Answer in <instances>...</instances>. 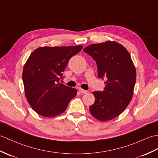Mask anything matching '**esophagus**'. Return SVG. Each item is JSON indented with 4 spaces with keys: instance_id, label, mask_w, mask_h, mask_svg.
I'll list each match as a JSON object with an SVG mask.
<instances>
[{
    "instance_id": "34e87169",
    "label": "esophagus",
    "mask_w": 158,
    "mask_h": 158,
    "mask_svg": "<svg viewBox=\"0 0 158 158\" xmlns=\"http://www.w3.org/2000/svg\"><path fill=\"white\" fill-rule=\"evenodd\" d=\"M79 91H80L81 93H82V94H86V93H87V90H84V89H81V88H79Z\"/></svg>"
}]
</instances>
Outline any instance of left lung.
Segmentation results:
<instances>
[{
  "instance_id": "1",
  "label": "left lung",
  "mask_w": 158,
  "mask_h": 158,
  "mask_svg": "<svg viewBox=\"0 0 158 158\" xmlns=\"http://www.w3.org/2000/svg\"><path fill=\"white\" fill-rule=\"evenodd\" d=\"M83 51L96 62L99 78L106 79L104 91H94L95 102L89 106L94 118L108 121L123 112L133 98L136 70L123 46L108 41L94 44Z\"/></svg>"
}]
</instances>
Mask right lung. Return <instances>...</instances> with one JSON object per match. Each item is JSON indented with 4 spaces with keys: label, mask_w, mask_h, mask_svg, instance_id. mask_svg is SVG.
<instances>
[{
    "label": "right lung",
    "mask_w": 158,
    "mask_h": 158,
    "mask_svg": "<svg viewBox=\"0 0 158 158\" xmlns=\"http://www.w3.org/2000/svg\"><path fill=\"white\" fill-rule=\"evenodd\" d=\"M82 48V46L40 47L29 56L22 78L28 103L38 114L46 117L59 115L76 96V89L59 81L69 60Z\"/></svg>",
    "instance_id": "1"
}]
</instances>
